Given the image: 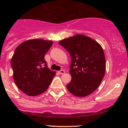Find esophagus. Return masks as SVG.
Listing matches in <instances>:
<instances>
[{
  "instance_id": "obj_1",
  "label": "esophagus",
  "mask_w": 128,
  "mask_h": 128,
  "mask_svg": "<svg viewBox=\"0 0 128 128\" xmlns=\"http://www.w3.org/2000/svg\"><path fill=\"white\" fill-rule=\"evenodd\" d=\"M59 73L60 74H64L65 73V71H64V70H60V71H59Z\"/></svg>"
}]
</instances>
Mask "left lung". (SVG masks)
<instances>
[{"mask_svg": "<svg viewBox=\"0 0 128 128\" xmlns=\"http://www.w3.org/2000/svg\"><path fill=\"white\" fill-rule=\"evenodd\" d=\"M70 54V82L68 91L76 96L84 97L94 92L100 86L105 73V56L101 45L84 34H77L60 40Z\"/></svg>", "mask_w": 128, "mask_h": 128, "instance_id": "8db88e82", "label": "left lung"}]
</instances>
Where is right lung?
Wrapping results in <instances>:
<instances>
[{
  "mask_svg": "<svg viewBox=\"0 0 128 128\" xmlns=\"http://www.w3.org/2000/svg\"><path fill=\"white\" fill-rule=\"evenodd\" d=\"M52 41L32 39L17 46L11 59L14 80L18 88L29 96L44 92L56 72L47 68L44 56Z\"/></svg>",
  "mask_w": 128,
  "mask_h": 128,
  "instance_id": "obj_1",
  "label": "right lung"
}]
</instances>
